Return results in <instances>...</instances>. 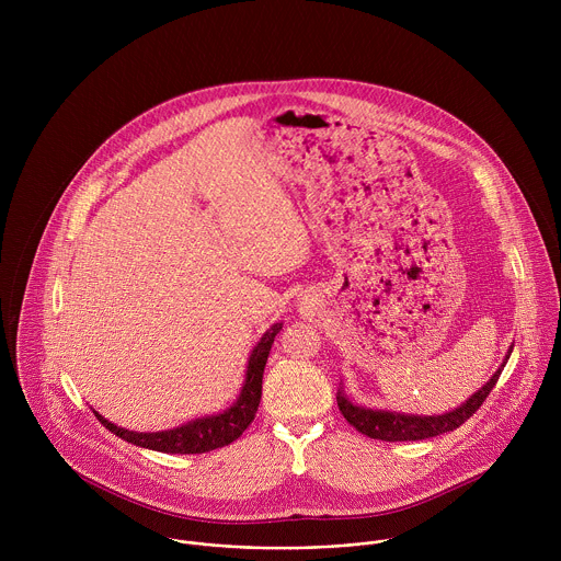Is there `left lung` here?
Segmentation results:
<instances>
[{
	"instance_id": "left-lung-1",
	"label": "left lung",
	"mask_w": 561,
	"mask_h": 561,
	"mask_svg": "<svg viewBox=\"0 0 561 561\" xmlns=\"http://www.w3.org/2000/svg\"><path fill=\"white\" fill-rule=\"evenodd\" d=\"M513 353V346L508 348L502 366L493 373V377L472 392L466 402L448 413L442 415H415V413H397V411H383V409H366L359 407L346 397V392L340 388L337 390V407L346 422L355 426L362 435H368L370 439H383V442H417L426 437H437L442 433H450L459 428L472 413L484 404V399L491 394L495 388L508 357Z\"/></svg>"
}]
</instances>
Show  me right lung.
I'll return each mask as SVG.
<instances>
[{
	"instance_id": "add662e5",
	"label": "right lung",
	"mask_w": 561,
	"mask_h": 561,
	"mask_svg": "<svg viewBox=\"0 0 561 561\" xmlns=\"http://www.w3.org/2000/svg\"><path fill=\"white\" fill-rule=\"evenodd\" d=\"M279 331H282V322L273 324L262 335V340L255 344V348L251 351L249 364H247V377H244L242 390H239L234 402L217 415L197 417V420L186 422L171 431L137 433V431H126L122 426H115L104 415H100L95 409H93V413L113 435L122 437L128 444L159 450V453L195 455V453H208V450L228 446L230 442H234L239 435H242L255 420L260 399H262V377H264L266 359H268L271 346L275 342V335Z\"/></svg>"
}]
</instances>
